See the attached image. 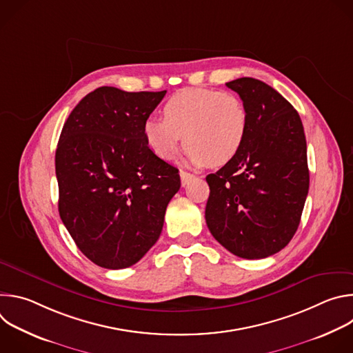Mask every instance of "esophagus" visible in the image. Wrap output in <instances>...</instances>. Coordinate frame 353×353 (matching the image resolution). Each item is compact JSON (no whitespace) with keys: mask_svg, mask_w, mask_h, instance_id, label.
Returning a JSON list of instances; mask_svg holds the SVG:
<instances>
[{"mask_svg":"<svg viewBox=\"0 0 353 353\" xmlns=\"http://www.w3.org/2000/svg\"><path fill=\"white\" fill-rule=\"evenodd\" d=\"M192 177H194V174H191L188 172H184V170H180V179H181V185L183 187H185Z\"/></svg>","mask_w":353,"mask_h":353,"instance_id":"1","label":"esophagus"}]
</instances>
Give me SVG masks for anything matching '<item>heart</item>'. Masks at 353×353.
I'll use <instances>...</instances> for the list:
<instances>
[{"label":"heart","mask_w":353,"mask_h":353,"mask_svg":"<svg viewBox=\"0 0 353 353\" xmlns=\"http://www.w3.org/2000/svg\"><path fill=\"white\" fill-rule=\"evenodd\" d=\"M163 120L150 119L143 135L152 152L172 161L181 138L194 165L218 168L230 162L240 150L248 125L241 100L229 92L185 88L176 92L162 109Z\"/></svg>","instance_id":"obj_1"}]
</instances>
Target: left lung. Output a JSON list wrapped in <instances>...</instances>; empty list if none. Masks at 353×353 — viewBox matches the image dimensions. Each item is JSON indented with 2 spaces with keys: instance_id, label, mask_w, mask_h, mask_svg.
I'll return each mask as SVG.
<instances>
[{
  "instance_id": "1",
  "label": "left lung",
  "mask_w": 353,
  "mask_h": 353,
  "mask_svg": "<svg viewBox=\"0 0 353 353\" xmlns=\"http://www.w3.org/2000/svg\"><path fill=\"white\" fill-rule=\"evenodd\" d=\"M248 114L237 155L207 176L205 221L232 254L259 260L281 251L300 223L309 192L307 145L299 113L274 88L254 78L226 83Z\"/></svg>"
}]
</instances>
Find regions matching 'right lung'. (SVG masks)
<instances>
[{
  "label": "right lung",
  "mask_w": 353,
  "mask_h": 353,
  "mask_svg": "<svg viewBox=\"0 0 353 353\" xmlns=\"http://www.w3.org/2000/svg\"><path fill=\"white\" fill-rule=\"evenodd\" d=\"M165 94L97 88L63 127L56 150L60 218L99 267L138 263L159 239L180 188L179 170L157 157L143 135Z\"/></svg>",
  "instance_id": "right-lung-1"
}]
</instances>
